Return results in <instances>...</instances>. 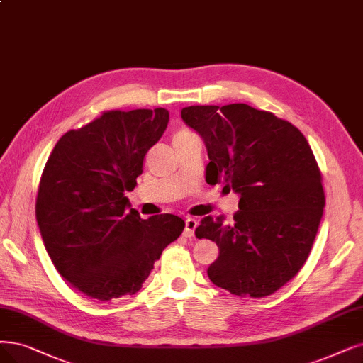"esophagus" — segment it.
<instances>
[{
	"label": "esophagus",
	"instance_id": "1",
	"mask_svg": "<svg viewBox=\"0 0 363 363\" xmlns=\"http://www.w3.org/2000/svg\"><path fill=\"white\" fill-rule=\"evenodd\" d=\"M196 226H198V220L194 219V217H187V219L184 220V232H183L184 237H187V238L194 237Z\"/></svg>",
	"mask_w": 363,
	"mask_h": 363
}]
</instances>
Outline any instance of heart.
Listing matches in <instances>:
<instances>
[{"mask_svg":"<svg viewBox=\"0 0 363 363\" xmlns=\"http://www.w3.org/2000/svg\"><path fill=\"white\" fill-rule=\"evenodd\" d=\"M191 135H195V134L191 133L189 129H180V131L174 134V138H184V137H191Z\"/></svg>","mask_w":363,"mask_h":363,"instance_id":"1","label":"heart"}]
</instances>
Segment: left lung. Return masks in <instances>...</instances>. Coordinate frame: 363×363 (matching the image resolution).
<instances>
[{
	"label": "left lung",
	"mask_w": 363,
	"mask_h": 363,
	"mask_svg": "<svg viewBox=\"0 0 363 363\" xmlns=\"http://www.w3.org/2000/svg\"><path fill=\"white\" fill-rule=\"evenodd\" d=\"M182 119L206 143L207 183L240 196L234 222L207 216L195 230L219 247L210 280L238 296L274 294L306 264L323 216L322 174L307 138L241 103L184 107Z\"/></svg>",
	"instance_id": "1"
}]
</instances>
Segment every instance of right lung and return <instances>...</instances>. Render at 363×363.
Listing matches in <instances>:
<instances>
[{
    "label": "right lung",
    "instance_id": "add662e5",
    "mask_svg": "<svg viewBox=\"0 0 363 363\" xmlns=\"http://www.w3.org/2000/svg\"><path fill=\"white\" fill-rule=\"evenodd\" d=\"M165 108L106 111L68 131L52 150L38 186L35 217L55 268L86 296L137 294L184 220H143L125 196L137 186L147 150L167 129Z\"/></svg>",
    "mask_w": 363,
    "mask_h": 363
}]
</instances>
